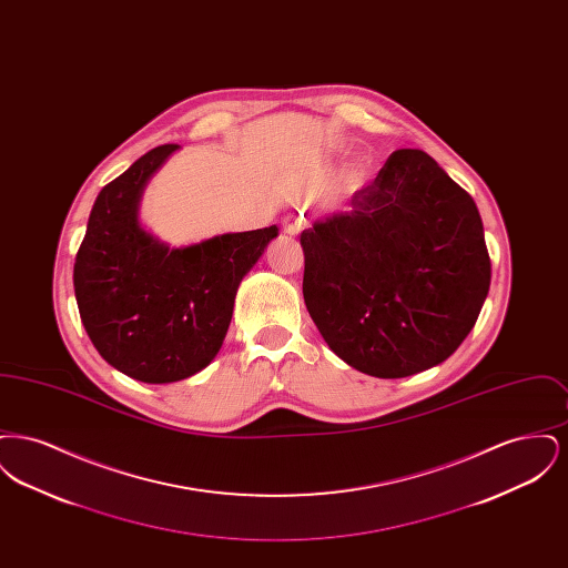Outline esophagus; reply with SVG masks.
<instances>
[{"label": "esophagus", "instance_id": "esophagus-1", "mask_svg": "<svg viewBox=\"0 0 568 568\" xmlns=\"http://www.w3.org/2000/svg\"><path fill=\"white\" fill-rule=\"evenodd\" d=\"M302 227H304V223H302L300 216H287V219L283 221V230H285V234H290V236H297V234L302 232Z\"/></svg>", "mask_w": 568, "mask_h": 568}]
</instances>
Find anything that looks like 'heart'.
Listing matches in <instances>:
<instances>
[{"mask_svg":"<svg viewBox=\"0 0 568 568\" xmlns=\"http://www.w3.org/2000/svg\"><path fill=\"white\" fill-rule=\"evenodd\" d=\"M366 174H368L366 162H357L353 165L352 172H349V181L352 183H362L366 179Z\"/></svg>","mask_w":568,"mask_h":568,"instance_id":"1","label":"heart"}]
</instances>
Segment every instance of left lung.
I'll return each instance as SVG.
<instances>
[{
  "instance_id": "8db88e82",
  "label": "left lung",
  "mask_w": 568,
  "mask_h": 568,
  "mask_svg": "<svg viewBox=\"0 0 568 568\" xmlns=\"http://www.w3.org/2000/svg\"><path fill=\"white\" fill-rule=\"evenodd\" d=\"M349 206L300 236L308 315L327 347L364 375L438 366L489 292L477 204L428 153L398 149Z\"/></svg>"
}]
</instances>
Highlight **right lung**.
<instances>
[{"label": "right lung", "instance_id": "right-lung-1", "mask_svg": "<svg viewBox=\"0 0 568 568\" xmlns=\"http://www.w3.org/2000/svg\"><path fill=\"white\" fill-rule=\"evenodd\" d=\"M176 149L149 151L100 191L74 264L93 347L142 383H174L215 359L244 274L278 236L271 225L172 248L146 232L138 216L142 193Z\"/></svg>", "mask_w": 568, "mask_h": 568}]
</instances>
